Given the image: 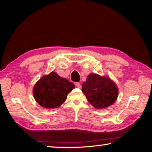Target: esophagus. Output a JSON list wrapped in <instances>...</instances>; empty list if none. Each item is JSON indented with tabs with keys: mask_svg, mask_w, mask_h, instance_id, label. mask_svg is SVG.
<instances>
[{
	"mask_svg": "<svg viewBox=\"0 0 152 152\" xmlns=\"http://www.w3.org/2000/svg\"><path fill=\"white\" fill-rule=\"evenodd\" d=\"M75 84H76V86L77 87V88H81L80 83H79V82H76Z\"/></svg>",
	"mask_w": 152,
	"mask_h": 152,
	"instance_id": "34e87169",
	"label": "esophagus"
}]
</instances>
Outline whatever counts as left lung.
<instances>
[{
  "mask_svg": "<svg viewBox=\"0 0 152 152\" xmlns=\"http://www.w3.org/2000/svg\"><path fill=\"white\" fill-rule=\"evenodd\" d=\"M82 92L95 109H101L113 104L118 96V87L106 76L91 73L82 84Z\"/></svg>",
  "mask_w": 152,
  "mask_h": 152,
  "instance_id": "obj_1",
  "label": "left lung"
}]
</instances>
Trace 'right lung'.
Wrapping results in <instances>:
<instances>
[{
	"mask_svg": "<svg viewBox=\"0 0 152 152\" xmlns=\"http://www.w3.org/2000/svg\"><path fill=\"white\" fill-rule=\"evenodd\" d=\"M74 87L72 82L52 72L37 82L33 87V94L41 106L46 109H55L65 102L68 94Z\"/></svg>",
	"mask_w": 152,
	"mask_h": 152,
	"instance_id": "right-lung-1",
	"label": "right lung"
}]
</instances>
